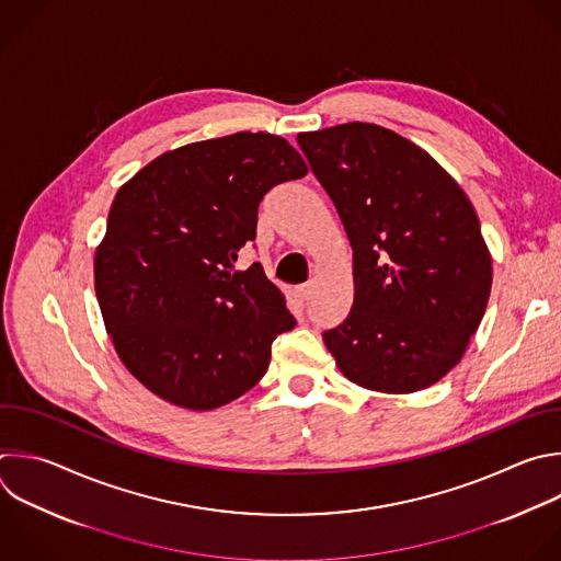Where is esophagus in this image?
<instances>
[{"instance_id":"34e87169","label":"esophagus","mask_w":561,"mask_h":561,"mask_svg":"<svg viewBox=\"0 0 561 561\" xmlns=\"http://www.w3.org/2000/svg\"><path fill=\"white\" fill-rule=\"evenodd\" d=\"M312 293H314V284H312V282L301 284V286H297V288H295V295H297L301 301H308V299L312 297Z\"/></svg>"}]
</instances>
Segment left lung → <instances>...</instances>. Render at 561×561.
Instances as JSON below:
<instances>
[{"label":"left lung","mask_w":561,"mask_h":561,"mask_svg":"<svg viewBox=\"0 0 561 561\" xmlns=\"http://www.w3.org/2000/svg\"><path fill=\"white\" fill-rule=\"evenodd\" d=\"M297 142L352 247L350 314L323 332L352 383L410 394L462 358L491 293V255L460 184L419 145L371 123Z\"/></svg>","instance_id":"8db88e82"}]
</instances>
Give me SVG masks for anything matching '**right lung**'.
Listing matches in <instances>:
<instances>
[{
    "instance_id": "add662e5",
    "label": "right lung",
    "mask_w": 561,
    "mask_h": 561,
    "mask_svg": "<svg viewBox=\"0 0 561 561\" xmlns=\"http://www.w3.org/2000/svg\"><path fill=\"white\" fill-rule=\"evenodd\" d=\"M306 173L286 138L238 131L167 151L121 186L94 288L118 358L149 392L207 412L266 375L295 319L260 264H233L262 198Z\"/></svg>"
}]
</instances>
